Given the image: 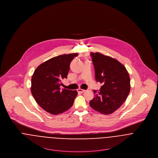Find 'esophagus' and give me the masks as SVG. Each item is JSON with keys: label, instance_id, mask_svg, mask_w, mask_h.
Returning <instances> with one entry per match:
<instances>
[{"label": "esophagus", "instance_id": "1", "mask_svg": "<svg viewBox=\"0 0 158 158\" xmlns=\"http://www.w3.org/2000/svg\"><path fill=\"white\" fill-rule=\"evenodd\" d=\"M77 91H78V92H80V93H83V92H85V90L80 88V89H77Z\"/></svg>", "mask_w": 158, "mask_h": 158}]
</instances>
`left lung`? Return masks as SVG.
<instances>
[{"label": "left lung", "instance_id": "obj_1", "mask_svg": "<svg viewBox=\"0 0 158 158\" xmlns=\"http://www.w3.org/2000/svg\"><path fill=\"white\" fill-rule=\"evenodd\" d=\"M90 56L95 66V80L102 86L98 93L94 90L95 96L89 105L101 114H111L121 107L129 94V73L115 58L100 52H91Z\"/></svg>", "mask_w": 158, "mask_h": 158}]
</instances>
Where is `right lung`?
Wrapping results in <instances>:
<instances>
[{"label":"right lung","mask_w":158,"mask_h":158,"mask_svg":"<svg viewBox=\"0 0 158 158\" xmlns=\"http://www.w3.org/2000/svg\"><path fill=\"white\" fill-rule=\"evenodd\" d=\"M78 54L60 55L52 58L35 70L31 78L33 97L44 110L52 115L62 114L72 107L77 90L61 89V81L66 78L70 63Z\"/></svg>","instance_id":"obj_1"}]
</instances>
